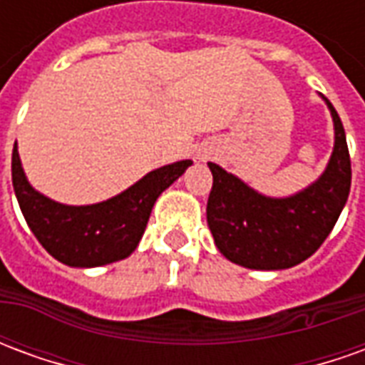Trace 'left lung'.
<instances>
[{
  "label": "left lung",
  "instance_id": "1",
  "mask_svg": "<svg viewBox=\"0 0 365 365\" xmlns=\"http://www.w3.org/2000/svg\"><path fill=\"white\" fill-rule=\"evenodd\" d=\"M334 148L321 178L289 197H268L209 162L207 225L227 260L250 269H287L313 256L334 229L352 182L346 133L327 97Z\"/></svg>",
  "mask_w": 365,
  "mask_h": 365
}]
</instances>
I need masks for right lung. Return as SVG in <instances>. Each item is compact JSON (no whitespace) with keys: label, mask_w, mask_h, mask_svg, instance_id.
Masks as SVG:
<instances>
[{"label":"right lung","mask_w":365,"mask_h":365,"mask_svg":"<svg viewBox=\"0 0 365 365\" xmlns=\"http://www.w3.org/2000/svg\"><path fill=\"white\" fill-rule=\"evenodd\" d=\"M180 160L152 170L119 195L93 205H64L29 183L13 146L11 178L21 213L52 258L72 268H97L135 252L160 193L191 166Z\"/></svg>","instance_id":"obj_1"}]
</instances>
